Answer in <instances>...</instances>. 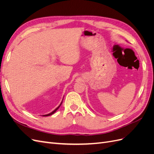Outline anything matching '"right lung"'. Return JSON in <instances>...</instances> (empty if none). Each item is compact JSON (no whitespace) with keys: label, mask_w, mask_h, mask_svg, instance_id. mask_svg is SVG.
Here are the masks:
<instances>
[{"label":"right lung","mask_w":154,"mask_h":154,"mask_svg":"<svg viewBox=\"0 0 154 154\" xmlns=\"http://www.w3.org/2000/svg\"><path fill=\"white\" fill-rule=\"evenodd\" d=\"M62 101L61 102V103H60V105L57 107V109H55L53 112H51V113H49V114H45V115H43L42 116H51V115H52V114H53L54 112H55L56 111H57L58 109H59V107L60 106H61V105H62Z\"/></svg>","instance_id":"right-lung-1"}]
</instances>
